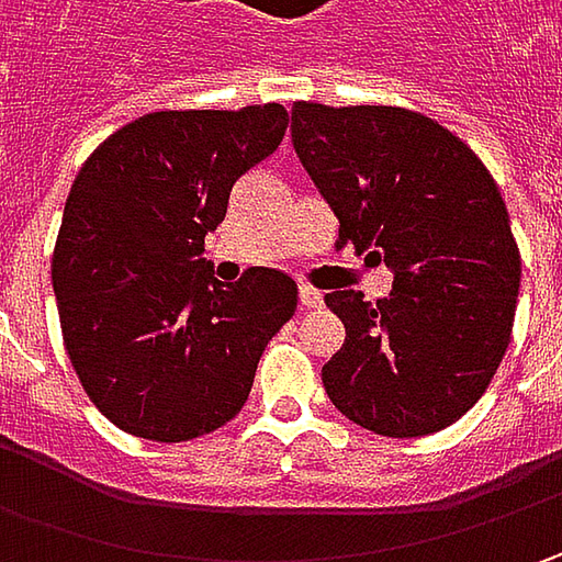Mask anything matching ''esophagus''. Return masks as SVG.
Instances as JSON below:
<instances>
[{"instance_id": "esophagus-1", "label": "esophagus", "mask_w": 562, "mask_h": 562, "mask_svg": "<svg viewBox=\"0 0 562 562\" xmlns=\"http://www.w3.org/2000/svg\"><path fill=\"white\" fill-rule=\"evenodd\" d=\"M322 300H325L322 291H315V288H310V284H303V288H300V306H303V310H318V306H322Z\"/></svg>"}]
</instances>
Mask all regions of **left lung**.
<instances>
[{"instance_id":"8db88e82","label":"left lung","mask_w":562,"mask_h":562,"mask_svg":"<svg viewBox=\"0 0 562 562\" xmlns=\"http://www.w3.org/2000/svg\"><path fill=\"white\" fill-rule=\"evenodd\" d=\"M291 137L337 247L394 271L378 303L325 293L347 331L325 394L384 438L441 431L485 394L513 335L522 259L497 181L453 131L400 105L293 102Z\"/></svg>"}]
</instances>
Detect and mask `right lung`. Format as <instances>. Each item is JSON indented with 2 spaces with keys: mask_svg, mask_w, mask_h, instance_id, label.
<instances>
[{
  "mask_svg": "<svg viewBox=\"0 0 562 562\" xmlns=\"http://www.w3.org/2000/svg\"><path fill=\"white\" fill-rule=\"evenodd\" d=\"M284 131L278 102L149 112L77 171L53 291L77 378L121 431L193 441L247 403L262 350L296 310V281L256 266L225 288L203 249L231 187Z\"/></svg>",
  "mask_w": 562,
  "mask_h": 562,
  "instance_id": "obj_1",
  "label": "right lung"
}]
</instances>
